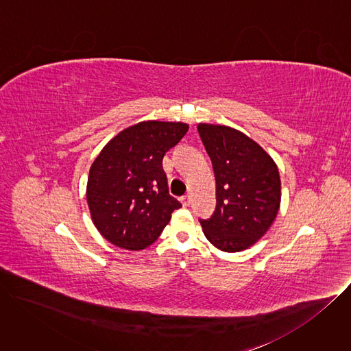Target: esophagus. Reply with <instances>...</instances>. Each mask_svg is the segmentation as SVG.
I'll use <instances>...</instances> for the list:
<instances>
[{"instance_id":"esophagus-1","label":"esophagus","mask_w":351,"mask_h":351,"mask_svg":"<svg viewBox=\"0 0 351 351\" xmlns=\"http://www.w3.org/2000/svg\"><path fill=\"white\" fill-rule=\"evenodd\" d=\"M180 202H182V204H183L184 207L190 206V195H183V197L180 198Z\"/></svg>"}]
</instances>
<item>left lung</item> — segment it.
<instances>
[{
	"mask_svg": "<svg viewBox=\"0 0 351 351\" xmlns=\"http://www.w3.org/2000/svg\"><path fill=\"white\" fill-rule=\"evenodd\" d=\"M197 129L217 182L215 211L199 223L217 248L226 253L243 252L267 233L278 215V167L260 144L233 128L198 123Z\"/></svg>",
	"mask_w": 351,
	"mask_h": 351,
	"instance_id": "obj_1",
	"label": "left lung"
}]
</instances>
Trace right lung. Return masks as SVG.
<instances>
[{"mask_svg": "<svg viewBox=\"0 0 351 351\" xmlns=\"http://www.w3.org/2000/svg\"><path fill=\"white\" fill-rule=\"evenodd\" d=\"M183 122L144 121L111 138L94 160L86 197L93 223L125 250L153 244L182 204L168 191L162 158L187 133Z\"/></svg>", "mask_w": 351, "mask_h": 351, "instance_id": "right-lung-1", "label": "right lung"}]
</instances>
